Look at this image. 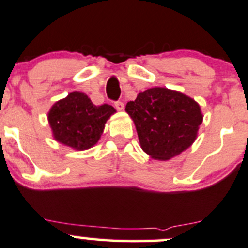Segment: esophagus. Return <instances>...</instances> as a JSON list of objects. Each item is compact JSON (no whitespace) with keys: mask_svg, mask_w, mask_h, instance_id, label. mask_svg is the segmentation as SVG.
Wrapping results in <instances>:
<instances>
[{"mask_svg":"<svg viewBox=\"0 0 248 248\" xmlns=\"http://www.w3.org/2000/svg\"><path fill=\"white\" fill-rule=\"evenodd\" d=\"M114 106H115V108L117 110H124V102H121V101H116V102H114Z\"/></svg>","mask_w":248,"mask_h":248,"instance_id":"34e87169","label":"esophagus"}]
</instances>
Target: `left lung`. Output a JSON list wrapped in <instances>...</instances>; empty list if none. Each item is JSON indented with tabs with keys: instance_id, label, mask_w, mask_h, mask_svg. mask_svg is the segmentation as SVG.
Returning a JSON list of instances; mask_svg holds the SVG:
<instances>
[{
	"instance_id": "8db88e82",
	"label": "left lung",
	"mask_w": 248,
	"mask_h": 248,
	"mask_svg": "<svg viewBox=\"0 0 248 248\" xmlns=\"http://www.w3.org/2000/svg\"><path fill=\"white\" fill-rule=\"evenodd\" d=\"M141 148L152 158L168 160L195 141L202 114L192 98L166 88L140 93L126 106Z\"/></svg>"
}]
</instances>
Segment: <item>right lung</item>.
<instances>
[{"instance_id": "right-lung-1", "label": "right lung", "mask_w": 248, "mask_h": 248, "mask_svg": "<svg viewBox=\"0 0 248 248\" xmlns=\"http://www.w3.org/2000/svg\"><path fill=\"white\" fill-rule=\"evenodd\" d=\"M115 113L109 104L95 106L85 93L74 91L53 104L48 121L54 139L76 150L93 147L102 135L104 124Z\"/></svg>"}]
</instances>
